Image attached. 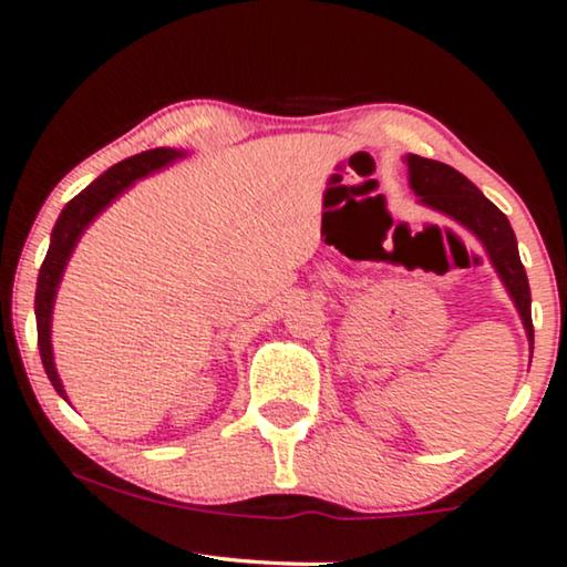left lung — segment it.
<instances>
[{
    "label": "left lung",
    "instance_id": "1",
    "mask_svg": "<svg viewBox=\"0 0 567 567\" xmlns=\"http://www.w3.org/2000/svg\"><path fill=\"white\" fill-rule=\"evenodd\" d=\"M409 174L413 193L421 197V203L436 207L450 215V218L460 220L462 226L473 230L481 238L493 267L498 269L501 280H504L506 290L519 308L526 337L532 341L534 349V326H532V292L529 280H526L524 265L519 259V249H516V236L512 223L504 213L470 182L465 174L452 169L450 164L434 162V158H424L411 154L409 158Z\"/></svg>",
    "mask_w": 567,
    "mask_h": 567
}]
</instances>
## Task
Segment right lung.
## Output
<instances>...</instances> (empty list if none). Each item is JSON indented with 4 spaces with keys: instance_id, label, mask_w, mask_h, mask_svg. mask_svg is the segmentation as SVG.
Instances as JSON below:
<instances>
[{
    "instance_id": "1",
    "label": "right lung",
    "mask_w": 567,
    "mask_h": 567,
    "mask_svg": "<svg viewBox=\"0 0 567 567\" xmlns=\"http://www.w3.org/2000/svg\"><path fill=\"white\" fill-rule=\"evenodd\" d=\"M179 156V151L174 148H151L143 151V154H135L125 162L110 166V169L102 174L100 179H94L90 187L82 189L74 200L63 207L59 220H55L53 234H51V246H48V254L41 265V275H38V290H35V318H38V349H41V360L45 367L48 380L55 388V393L66 398L63 393V385L55 374L53 364V352H51V308L55 298V287L61 282L63 267L74 251L79 236L84 234V228L97 218L102 207H107L115 200L117 195L123 193L125 187H131L138 177H146L148 172L162 169L164 164L174 162Z\"/></svg>"
}]
</instances>
